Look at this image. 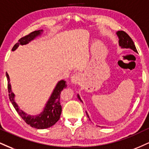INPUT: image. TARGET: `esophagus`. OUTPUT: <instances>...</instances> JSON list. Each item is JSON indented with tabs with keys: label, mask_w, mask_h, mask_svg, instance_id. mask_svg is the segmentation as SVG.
I'll list each match as a JSON object with an SVG mask.
<instances>
[{
	"label": "esophagus",
	"mask_w": 149,
	"mask_h": 149,
	"mask_svg": "<svg viewBox=\"0 0 149 149\" xmlns=\"http://www.w3.org/2000/svg\"><path fill=\"white\" fill-rule=\"evenodd\" d=\"M80 80H81V76H80V73H75L73 74L71 78V82L72 84H76L79 83Z\"/></svg>",
	"instance_id": "34e87169"
}]
</instances>
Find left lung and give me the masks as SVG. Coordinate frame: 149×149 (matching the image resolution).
<instances>
[{
    "label": "left lung",
    "instance_id": "obj_1",
    "mask_svg": "<svg viewBox=\"0 0 149 149\" xmlns=\"http://www.w3.org/2000/svg\"><path fill=\"white\" fill-rule=\"evenodd\" d=\"M116 35H117L118 37H119V46H121V48H130V49L133 50L134 51L137 53V49H136V47L135 46V44H134L133 41L132 40V39L130 38V36H129L128 34L126 33V32L122 31V30H121V31H118L117 33H116ZM77 96H78V99H79L81 102H82L81 98H80L79 94H78ZM86 113H87V115L89 117V115L87 114V112H86Z\"/></svg>",
    "mask_w": 149,
    "mask_h": 149
}]
</instances>
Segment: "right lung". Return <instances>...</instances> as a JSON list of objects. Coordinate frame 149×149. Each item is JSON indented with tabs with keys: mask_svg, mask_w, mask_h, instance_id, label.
<instances>
[{
	"mask_svg": "<svg viewBox=\"0 0 149 149\" xmlns=\"http://www.w3.org/2000/svg\"><path fill=\"white\" fill-rule=\"evenodd\" d=\"M42 31V30H35L33 33H30L29 35L21 37L19 40V42L13 46L12 51H15L19 47V45H26V44H28L30 42L36 38L37 36L40 35ZM6 76L8 81V89L10 101L15 108L16 111L18 112V114L21 116V117L24 120L27 124L37 129H44L53 126L60 119L61 112H62V106H61L60 101V94L61 92L63 90V89L67 87V81L62 80L57 82L51 96H50L49 99L46 104V106L44 107L43 112L38 115L31 116L26 114L22 110H21L19 105L14 101L15 95L12 92L11 85L10 83V77H9V75L7 72Z\"/></svg>",
	"mask_w": 149,
	"mask_h": 149,
	"instance_id": "add662e5",
	"label": "right lung"
}]
</instances>
